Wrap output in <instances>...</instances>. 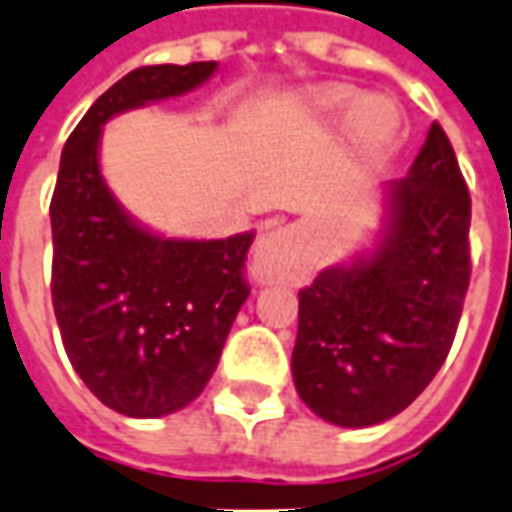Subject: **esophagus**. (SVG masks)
I'll return each instance as SVG.
<instances>
[{
	"label": "esophagus",
	"instance_id": "1",
	"mask_svg": "<svg viewBox=\"0 0 512 512\" xmlns=\"http://www.w3.org/2000/svg\"><path fill=\"white\" fill-rule=\"evenodd\" d=\"M292 262V231L290 228H270L259 236L256 250H253V278L259 281H273L290 270Z\"/></svg>",
	"mask_w": 512,
	"mask_h": 512
}]
</instances>
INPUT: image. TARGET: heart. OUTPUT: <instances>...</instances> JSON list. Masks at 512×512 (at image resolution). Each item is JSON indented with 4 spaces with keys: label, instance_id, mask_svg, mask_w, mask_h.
<instances>
[{
    "label": "heart",
    "instance_id": "1",
    "mask_svg": "<svg viewBox=\"0 0 512 512\" xmlns=\"http://www.w3.org/2000/svg\"><path fill=\"white\" fill-rule=\"evenodd\" d=\"M354 91L343 86L320 88L312 94V105L317 111H345L354 102ZM357 130L365 142H382L384 136L393 130V116L384 114V102L365 100L357 108Z\"/></svg>",
    "mask_w": 512,
    "mask_h": 512
}]
</instances>
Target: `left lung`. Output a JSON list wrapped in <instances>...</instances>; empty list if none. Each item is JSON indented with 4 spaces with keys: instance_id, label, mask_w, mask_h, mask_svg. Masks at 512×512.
Masks as SVG:
<instances>
[{
    "instance_id": "8db88e82",
    "label": "left lung",
    "mask_w": 512,
    "mask_h": 512,
    "mask_svg": "<svg viewBox=\"0 0 512 512\" xmlns=\"http://www.w3.org/2000/svg\"><path fill=\"white\" fill-rule=\"evenodd\" d=\"M471 197L438 122L407 178L387 186L379 248L298 292L295 390L323 421L382 424L435 379L471 281Z\"/></svg>"
}]
</instances>
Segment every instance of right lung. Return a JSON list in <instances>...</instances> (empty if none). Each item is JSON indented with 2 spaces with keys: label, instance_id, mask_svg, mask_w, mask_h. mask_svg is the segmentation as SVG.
I'll return each mask as SVG.
<instances>
[{
  "label": "right lung",
  "instance_id": "obj_1",
  "mask_svg": "<svg viewBox=\"0 0 512 512\" xmlns=\"http://www.w3.org/2000/svg\"><path fill=\"white\" fill-rule=\"evenodd\" d=\"M214 69L197 61L125 74L72 130L49 203L63 348L88 390L130 418H161L203 393L250 295L253 234L195 242L136 225L102 181L100 133L111 116L186 94Z\"/></svg>",
  "mask_w": 512,
  "mask_h": 512
}]
</instances>
